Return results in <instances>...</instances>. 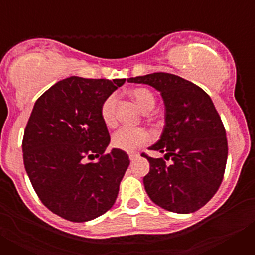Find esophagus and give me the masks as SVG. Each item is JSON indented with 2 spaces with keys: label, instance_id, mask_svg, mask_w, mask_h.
<instances>
[{
  "label": "esophagus",
  "instance_id": "34e87169",
  "mask_svg": "<svg viewBox=\"0 0 255 255\" xmlns=\"http://www.w3.org/2000/svg\"><path fill=\"white\" fill-rule=\"evenodd\" d=\"M136 157H138V154H136V153H130V154H129V159H130V161H134V159L136 158Z\"/></svg>",
  "mask_w": 255,
  "mask_h": 255
}]
</instances>
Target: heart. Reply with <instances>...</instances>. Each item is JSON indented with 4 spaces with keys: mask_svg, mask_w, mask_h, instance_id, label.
I'll return each mask as SVG.
<instances>
[{
    "mask_svg": "<svg viewBox=\"0 0 255 255\" xmlns=\"http://www.w3.org/2000/svg\"><path fill=\"white\" fill-rule=\"evenodd\" d=\"M130 97L135 101L143 112H149L154 108V94L147 88H136L130 92ZM117 96L111 94L103 101L101 106V117L106 126L114 128L117 123L116 117ZM149 141V134L143 128H121L112 135V145L125 152H134Z\"/></svg>",
    "mask_w": 255,
    "mask_h": 255,
    "instance_id": "1",
    "label": "heart"
}]
</instances>
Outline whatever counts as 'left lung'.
<instances>
[{"instance_id":"8db88e82","label":"left lung","mask_w":255,"mask_h":255,"mask_svg":"<svg viewBox=\"0 0 255 255\" xmlns=\"http://www.w3.org/2000/svg\"><path fill=\"white\" fill-rule=\"evenodd\" d=\"M148 84L161 93L164 128L149 148L171 159L152 158L144 188L153 203L175 213H193L207 204L220 188L227 161L224 124L211 97L194 83L168 73H153L128 79Z\"/></svg>"}]
</instances>
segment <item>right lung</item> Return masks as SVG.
<instances>
[{
  "instance_id": "add662e5",
  "label": "right lung",
  "mask_w": 255,
  "mask_h": 255,
  "mask_svg": "<svg viewBox=\"0 0 255 255\" xmlns=\"http://www.w3.org/2000/svg\"><path fill=\"white\" fill-rule=\"evenodd\" d=\"M125 79L60 80L35 102L22 139L24 166L42 203L60 217L85 222L114 206L129 155L110 144L101 106ZM100 157L97 162L86 158Z\"/></svg>"
}]
</instances>
